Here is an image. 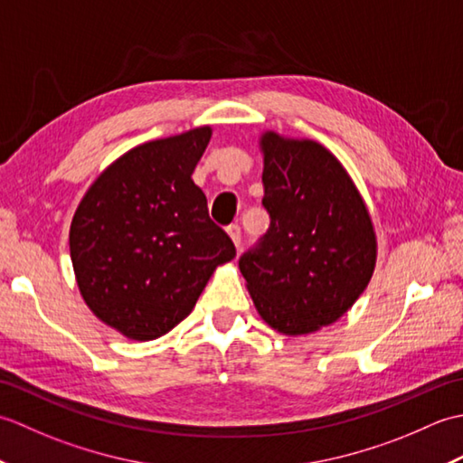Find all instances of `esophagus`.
Masks as SVG:
<instances>
[{"instance_id":"34e87169","label":"esophagus","mask_w":463,"mask_h":463,"mask_svg":"<svg viewBox=\"0 0 463 463\" xmlns=\"http://www.w3.org/2000/svg\"><path fill=\"white\" fill-rule=\"evenodd\" d=\"M226 232H229V237L232 239L234 247H241V241H242V234H241V226L239 224H229L226 226Z\"/></svg>"}]
</instances>
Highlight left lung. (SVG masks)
Segmentation results:
<instances>
[{
	"mask_svg": "<svg viewBox=\"0 0 463 463\" xmlns=\"http://www.w3.org/2000/svg\"><path fill=\"white\" fill-rule=\"evenodd\" d=\"M270 226L239 269L264 322L290 336L336 322L372 279L376 234L346 169L317 141L264 133Z\"/></svg>",
	"mask_w": 463,
	"mask_h": 463,
	"instance_id": "8db88e82",
	"label": "left lung"
}]
</instances>
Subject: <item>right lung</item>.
<instances>
[{
  "mask_svg": "<svg viewBox=\"0 0 463 463\" xmlns=\"http://www.w3.org/2000/svg\"><path fill=\"white\" fill-rule=\"evenodd\" d=\"M211 127L135 146L97 176L69 231L81 297L133 340H155L189 317L237 249L191 179Z\"/></svg>",
  "mask_w": 463,
  "mask_h": 463,
  "instance_id": "add662e5",
  "label": "right lung"
}]
</instances>
